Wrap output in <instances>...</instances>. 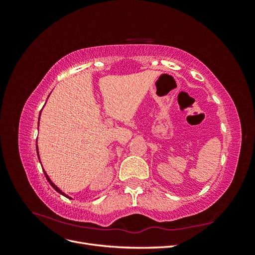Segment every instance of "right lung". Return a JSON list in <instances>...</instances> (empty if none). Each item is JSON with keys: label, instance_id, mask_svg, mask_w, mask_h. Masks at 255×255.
<instances>
[{"label": "right lung", "instance_id": "add662e5", "mask_svg": "<svg viewBox=\"0 0 255 255\" xmlns=\"http://www.w3.org/2000/svg\"><path fill=\"white\" fill-rule=\"evenodd\" d=\"M41 114V113H40ZM39 117H40V116H39ZM38 126H39V122H38ZM36 149H37V154H38V158H39V153H38V146H37V144H36ZM42 170H43V169H42ZM44 172V175H45V177H47V180H48V182L51 184V186L54 188V189H55L57 192H59V194H61V195H63V196H66L67 198H70V197H68L66 194H64V192L63 191H61L57 186H56V185L55 184H54L52 181H51V179H50V177H49V175L47 174V172H45V171H43ZM71 199V198H70Z\"/></svg>", "mask_w": 255, "mask_h": 255}]
</instances>
